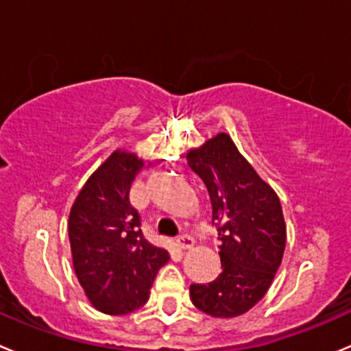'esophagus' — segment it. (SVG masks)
Here are the masks:
<instances>
[{"label": "esophagus", "instance_id": "obj_1", "mask_svg": "<svg viewBox=\"0 0 351 351\" xmlns=\"http://www.w3.org/2000/svg\"><path fill=\"white\" fill-rule=\"evenodd\" d=\"M176 247H178L180 250H189V248H192L193 247L192 237H189V234H182V237H178V240H176Z\"/></svg>", "mask_w": 351, "mask_h": 351}]
</instances>
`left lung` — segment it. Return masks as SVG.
Instances as JSON below:
<instances>
[{
    "label": "left lung",
    "instance_id": "obj_1",
    "mask_svg": "<svg viewBox=\"0 0 351 351\" xmlns=\"http://www.w3.org/2000/svg\"><path fill=\"white\" fill-rule=\"evenodd\" d=\"M185 158L209 193L223 267L213 283L192 285L190 300L210 317H238L264 298L283 261L287 223L280 197L224 132Z\"/></svg>",
    "mask_w": 351,
    "mask_h": 351
}]
</instances>
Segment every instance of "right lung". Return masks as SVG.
I'll return each instance as SVG.
<instances>
[{"mask_svg":"<svg viewBox=\"0 0 351 351\" xmlns=\"http://www.w3.org/2000/svg\"><path fill=\"white\" fill-rule=\"evenodd\" d=\"M152 162L117 149L87 178L68 217L71 261L85 297L103 314L125 315L147 304L169 254L142 238L128 193Z\"/></svg>","mask_w":351,"mask_h":351,"instance_id":"right-lung-1","label":"right lung"}]
</instances>
